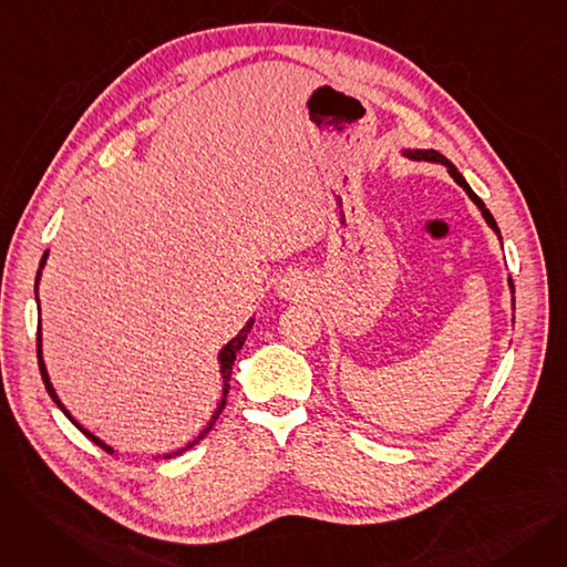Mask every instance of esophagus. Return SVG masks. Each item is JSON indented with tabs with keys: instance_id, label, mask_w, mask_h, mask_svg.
<instances>
[{
	"instance_id": "1",
	"label": "esophagus",
	"mask_w": 567,
	"mask_h": 567,
	"mask_svg": "<svg viewBox=\"0 0 567 567\" xmlns=\"http://www.w3.org/2000/svg\"><path fill=\"white\" fill-rule=\"evenodd\" d=\"M308 291H310V282L299 271H291V274L282 276L278 282V296L285 301H301V299H306Z\"/></svg>"
}]
</instances>
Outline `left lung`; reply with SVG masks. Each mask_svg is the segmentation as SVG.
Returning a JSON list of instances; mask_svg holds the SVG:
<instances>
[{
  "label": "left lung",
  "instance_id": "left-lung-1",
  "mask_svg": "<svg viewBox=\"0 0 567 567\" xmlns=\"http://www.w3.org/2000/svg\"><path fill=\"white\" fill-rule=\"evenodd\" d=\"M400 156H404V158H409V161H415V163H439V165H443L445 169H449V174L455 178V184L460 186V188H464V193L471 197V202L478 206V212L483 214V218H485V223L494 229V234L498 236V241H501V231H498V225H496V220H494V216L489 214V208L485 206V202L475 195L473 190H471V186L466 184V178L460 174V169L445 158V156H441L439 152H434V148H400ZM508 287H511V293H513V310H515V287H513V278L508 276ZM513 321H515V317H513Z\"/></svg>",
  "mask_w": 567,
  "mask_h": 567
}]
</instances>
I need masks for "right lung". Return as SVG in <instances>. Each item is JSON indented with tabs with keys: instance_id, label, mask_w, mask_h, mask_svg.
I'll return each mask as SVG.
<instances>
[{
	"instance_id": "add662e5",
	"label": "right lung",
	"mask_w": 567,
	"mask_h": 567,
	"mask_svg": "<svg viewBox=\"0 0 567 567\" xmlns=\"http://www.w3.org/2000/svg\"><path fill=\"white\" fill-rule=\"evenodd\" d=\"M48 252L50 250H45L43 252V257H41V264H39V271H37V285H34V291H37V303H39V280H41V274H43V268H45V261H48ZM41 310V308H39ZM252 323H255V317H250L248 321H246V326L241 331H238V336H234L220 351H218V365H220V377H223V398H220V402H218V406H216V411L212 413V421H208L206 425H204V430L193 439V441H188L184 449H176L174 453H165L163 455V460H172V457H176V455H182V453H186V451H190L195 443H199L208 432H212V427L216 425V421H218V415L223 413V409H225V404H227V393H229V379H231V365H234V361H236V353L244 349V344H246V338H248V333H250V329H252ZM37 353H39V370H41V377H43V383H45V391H48V395L52 398V402L64 411V415L66 419L86 436V439H92L96 445H101L103 451H107V453H114V449L112 445H107L105 441H101L96 434H92L89 432L86 427H82L73 415H71V411L62 404V400H59V395H56V391H54V385H52V381H50V374H48V368H45V361H43V336H41V319H39V336H37Z\"/></svg>"
}]
</instances>
